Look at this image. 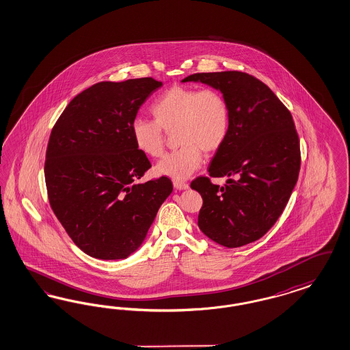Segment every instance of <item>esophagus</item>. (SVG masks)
Instances as JSON below:
<instances>
[{
    "label": "esophagus",
    "mask_w": 350,
    "mask_h": 350,
    "mask_svg": "<svg viewBox=\"0 0 350 350\" xmlns=\"http://www.w3.org/2000/svg\"><path fill=\"white\" fill-rule=\"evenodd\" d=\"M173 185H174V187H176L177 190H187V189H189V183H186V182L174 181L173 182Z\"/></svg>",
    "instance_id": "34e87169"
}]
</instances>
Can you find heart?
<instances>
[{
    "instance_id": "heart-1",
    "label": "heart",
    "mask_w": 350,
    "mask_h": 350,
    "mask_svg": "<svg viewBox=\"0 0 350 350\" xmlns=\"http://www.w3.org/2000/svg\"><path fill=\"white\" fill-rule=\"evenodd\" d=\"M151 113L154 120H133V142L146 157H160L165 150L164 132L176 129V142L181 146L157 165L159 174L174 180L193 174L202 165V151L216 152L229 135V102L217 89L170 86L152 103Z\"/></svg>"
}]
</instances>
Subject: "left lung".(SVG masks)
<instances>
[{"mask_svg": "<svg viewBox=\"0 0 350 350\" xmlns=\"http://www.w3.org/2000/svg\"><path fill=\"white\" fill-rule=\"evenodd\" d=\"M218 89L229 102L230 131L191 189L203 198L198 225L228 248L262 238L288 203L299 178L300 139L289 109L271 89L241 71L193 73L182 80ZM229 176L219 188L210 177Z\"/></svg>", "mask_w": 350, "mask_h": 350, "instance_id": "8db88e82", "label": "left lung"}]
</instances>
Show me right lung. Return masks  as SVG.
<instances>
[{"label":"right lung","instance_id":"obj_1","mask_svg":"<svg viewBox=\"0 0 350 350\" xmlns=\"http://www.w3.org/2000/svg\"><path fill=\"white\" fill-rule=\"evenodd\" d=\"M161 85L152 77L96 83L73 98L51 129L44 169L49 203L92 257L133 254L173 191L165 176L137 182L151 163L131 133L138 109Z\"/></svg>","mask_w":350,"mask_h":350}]
</instances>
